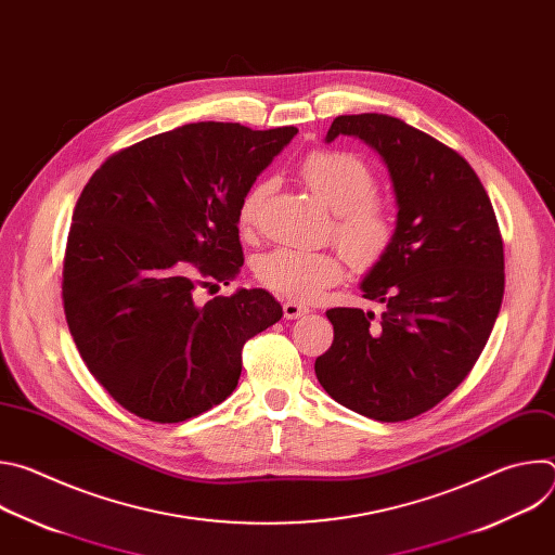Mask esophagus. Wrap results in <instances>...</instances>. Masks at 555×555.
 <instances>
[{
	"instance_id": "34e87169",
	"label": "esophagus",
	"mask_w": 555,
	"mask_h": 555,
	"mask_svg": "<svg viewBox=\"0 0 555 555\" xmlns=\"http://www.w3.org/2000/svg\"><path fill=\"white\" fill-rule=\"evenodd\" d=\"M305 313H309V307H305L300 302H294V300L283 302V315H285L287 321H296V319H300V315H305Z\"/></svg>"
}]
</instances>
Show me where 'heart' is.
Returning a JSON list of instances; mask_svg holds the SVG:
<instances>
[{
  "label": "heart",
  "instance_id": "1",
  "mask_svg": "<svg viewBox=\"0 0 555 555\" xmlns=\"http://www.w3.org/2000/svg\"><path fill=\"white\" fill-rule=\"evenodd\" d=\"M298 176L311 195L334 212V240L348 257L338 250L281 246L257 259L255 274L261 285L289 300H311L325 287L343 281L347 259L358 270L375 268L390 253L398 223L392 208L371 193L375 184L373 171L356 153L311 151L302 157ZM270 191L272 184L268 180L246 191L236 212L244 230L259 225Z\"/></svg>",
  "mask_w": 555,
  "mask_h": 555
}]
</instances>
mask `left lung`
Here are the masks:
<instances>
[{"label":"left lung","mask_w":555,"mask_h":555,"mask_svg":"<svg viewBox=\"0 0 555 555\" xmlns=\"http://www.w3.org/2000/svg\"><path fill=\"white\" fill-rule=\"evenodd\" d=\"M338 135L382 155L398 232L362 281L382 313L330 309L334 343L313 369L349 411L406 422L448 398L477 364L503 302V236L479 176L454 149L386 114L338 116L325 140Z\"/></svg>","instance_id":"left-lung-1"}]
</instances>
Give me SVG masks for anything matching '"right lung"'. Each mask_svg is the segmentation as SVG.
Wrapping results in <instances>:
<instances>
[{"label":"right lung","mask_w":555,"mask_h":555,"mask_svg":"<svg viewBox=\"0 0 555 555\" xmlns=\"http://www.w3.org/2000/svg\"><path fill=\"white\" fill-rule=\"evenodd\" d=\"M296 133L191 122L109 155L86 184L63 259L65 321L129 413L178 424L221 404L244 345L281 321L261 287L204 305L195 292L240 274L242 197Z\"/></svg>","instance_id":"right-lung-1"}]
</instances>
